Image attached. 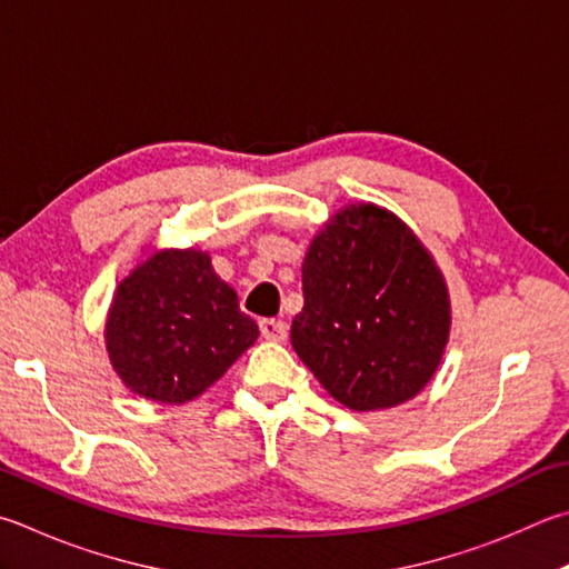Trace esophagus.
I'll return each mask as SVG.
<instances>
[{
  "mask_svg": "<svg viewBox=\"0 0 569 569\" xmlns=\"http://www.w3.org/2000/svg\"><path fill=\"white\" fill-rule=\"evenodd\" d=\"M258 328H261V336L266 340H283L288 333V326L283 320H276V318H261L258 320Z\"/></svg>",
  "mask_w": 569,
  "mask_h": 569,
  "instance_id": "esophagus-1",
  "label": "esophagus"
}]
</instances>
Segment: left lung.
<instances>
[{
    "label": "left lung",
    "mask_w": 569,
    "mask_h": 569,
    "mask_svg": "<svg viewBox=\"0 0 569 569\" xmlns=\"http://www.w3.org/2000/svg\"><path fill=\"white\" fill-rule=\"evenodd\" d=\"M448 330L442 276L396 216L348 206L316 236L291 343L336 400L353 410L406 402L436 373Z\"/></svg>",
    "instance_id": "1"
}]
</instances>
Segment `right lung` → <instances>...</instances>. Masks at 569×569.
Returning <instances> with one entry per match:
<instances>
[{"label": "right lung", "instance_id": "right-lung-1", "mask_svg": "<svg viewBox=\"0 0 569 569\" xmlns=\"http://www.w3.org/2000/svg\"><path fill=\"white\" fill-rule=\"evenodd\" d=\"M258 338L239 296L201 251L153 253L127 276L107 320L113 370L133 392L186 402L219 380Z\"/></svg>", "mask_w": 569, "mask_h": 569}]
</instances>
